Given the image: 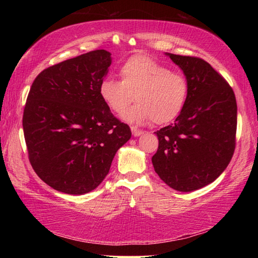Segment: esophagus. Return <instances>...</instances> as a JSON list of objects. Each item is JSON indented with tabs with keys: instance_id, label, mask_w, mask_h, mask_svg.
<instances>
[{
	"instance_id": "obj_1",
	"label": "esophagus",
	"mask_w": 258,
	"mask_h": 258,
	"mask_svg": "<svg viewBox=\"0 0 258 258\" xmlns=\"http://www.w3.org/2000/svg\"><path fill=\"white\" fill-rule=\"evenodd\" d=\"M131 130H132V133H133L134 137H140V135H142L143 133H145L142 130H139L137 127H134V126H132Z\"/></svg>"
}]
</instances>
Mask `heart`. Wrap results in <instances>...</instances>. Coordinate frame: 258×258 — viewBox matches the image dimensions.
I'll use <instances>...</instances> for the list:
<instances>
[{
    "label": "heart",
    "instance_id": "obj_1",
    "mask_svg": "<svg viewBox=\"0 0 258 258\" xmlns=\"http://www.w3.org/2000/svg\"><path fill=\"white\" fill-rule=\"evenodd\" d=\"M120 77L121 81L104 78L99 92L103 102L117 113H123L136 95L138 103L121 116L127 123H169L185 106L189 94L186 77L149 55L131 56L121 64Z\"/></svg>",
    "mask_w": 258,
    "mask_h": 258
}]
</instances>
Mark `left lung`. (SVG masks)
<instances>
[{"label":"left lung","instance_id":"left-lung-1","mask_svg":"<svg viewBox=\"0 0 258 258\" xmlns=\"http://www.w3.org/2000/svg\"><path fill=\"white\" fill-rule=\"evenodd\" d=\"M181 68L189 94L175 123L157 131L158 150L151 161L166 184L181 192L208 185L232 158L237 101L226 81L203 59L165 53Z\"/></svg>","mask_w":258,"mask_h":258}]
</instances>
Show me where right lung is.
Masks as SVG:
<instances>
[{
  "label": "right lung",
  "mask_w": 258,
  "mask_h": 258,
  "mask_svg": "<svg viewBox=\"0 0 258 258\" xmlns=\"http://www.w3.org/2000/svg\"><path fill=\"white\" fill-rule=\"evenodd\" d=\"M111 53L95 50L38 75L26 102L23 127L29 161L52 189L80 196L100 185L130 126L113 117L100 97Z\"/></svg>",
  "instance_id": "right-lung-1"
}]
</instances>
